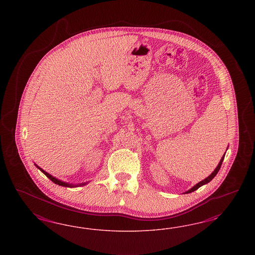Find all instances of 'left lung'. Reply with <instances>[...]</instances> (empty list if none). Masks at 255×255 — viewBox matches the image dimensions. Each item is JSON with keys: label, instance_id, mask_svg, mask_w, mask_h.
Returning a JSON list of instances; mask_svg holds the SVG:
<instances>
[{"label": "left lung", "instance_id": "1", "mask_svg": "<svg viewBox=\"0 0 255 255\" xmlns=\"http://www.w3.org/2000/svg\"><path fill=\"white\" fill-rule=\"evenodd\" d=\"M224 156H225V154H224V156L222 157V159H221V161H220V162H219L218 166H217L216 168H215V170H214V171L211 173V175H209V177H208V178H205L204 180H202V181H200V182H198L196 185L193 186V188H191L189 191L185 192V193H193V192H194V191H196L198 188H200L201 186L205 185V184L209 183V181H211V180L214 178V177L216 176L217 174H218L219 170H220V168H221V166H222V163H223V161H224Z\"/></svg>", "mask_w": 255, "mask_h": 255}]
</instances>
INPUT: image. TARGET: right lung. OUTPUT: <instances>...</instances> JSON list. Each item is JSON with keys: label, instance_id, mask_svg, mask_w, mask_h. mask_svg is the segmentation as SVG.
Returning a JSON list of instances; mask_svg holds the SVG:
<instances>
[{"label": "right lung", "instance_id": "add662e5", "mask_svg": "<svg viewBox=\"0 0 255 255\" xmlns=\"http://www.w3.org/2000/svg\"><path fill=\"white\" fill-rule=\"evenodd\" d=\"M35 164V163H34ZM35 166L38 168L42 173H44L45 175H46L47 178H49L52 182H54L55 184H57V185L63 186V187H77V186H83L86 185L87 183H80V184H77V185H74V184H70V183H67V182H64V181H62V180H60V179H58V178H54L53 176H51L50 174H48L47 172H46L45 170L42 169L41 167H39L37 164H35Z\"/></svg>", "mask_w": 255, "mask_h": 255}]
</instances>
